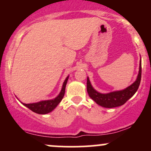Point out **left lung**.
<instances>
[{"label":"left lung","mask_w":151,"mask_h":151,"mask_svg":"<svg viewBox=\"0 0 151 151\" xmlns=\"http://www.w3.org/2000/svg\"><path fill=\"white\" fill-rule=\"evenodd\" d=\"M142 66L141 59L139 61V73L136 80L126 88L121 91H112L107 93L98 92L91 85L89 77L87 78V91L89 96L99 106L105 108H114L124 104L128 100L132 98L137 91L141 81Z\"/></svg>","instance_id":"8db88e82"}]
</instances>
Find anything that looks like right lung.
<instances>
[{"mask_svg": "<svg viewBox=\"0 0 151 151\" xmlns=\"http://www.w3.org/2000/svg\"><path fill=\"white\" fill-rule=\"evenodd\" d=\"M68 77H69V76H68L66 80H64L63 85H62L61 91L55 99L50 100H43V101H38V102L36 103H31V104H24V103H22V104L26 107H28V109H30V110L37 114L45 115V114L50 113L57 107L58 105L60 104L61 100L63 99V96H64L65 89H66V85L67 84Z\"/></svg>", "mask_w": 151, "mask_h": 151, "instance_id": "1", "label": "right lung"}]
</instances>
